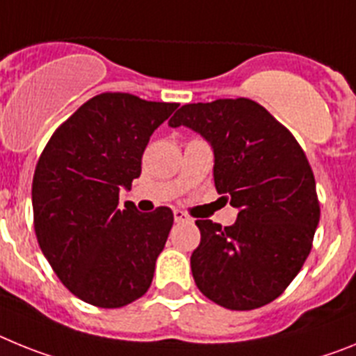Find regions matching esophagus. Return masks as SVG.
I'll use <instances>...</instances> for the list:
<instances>
[{
    "mask_svg": "<svg viewBox=\"0 0 356 356\" xmlns=\"http://www.w3.org/2000/svg\"><path fill=\"white\" fill-rule=\"evenodd\" d=\"M174 218H175V222H190L191 220L190 216H188L184 211H181V209H175Z\"/></svg>",
    "mask_w": 356,
    "mask_h": 356,
    "instance_id": "obj_1",
    "label": "esophagus"
}]
</instances>
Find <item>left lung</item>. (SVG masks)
Returning <instances> with one entry per match:
<instances>
[{"label": "left lung", "mask_w": 356, "mask_h": 356, "mask_svg": "<svg viewBox=\"0 0 356 356\" xmlns=\"http://www.w3.org/2000/svg\"><path fill=\"white\" fill-rule=\"evenodd\" d=\"M215 152V188L238 208L233 225L197 220L191 272L200 292L229 310L265 307L298 276L321 216L307 154L285 125L249 98L186 104L170 118Z\"/></svg>", "instance_id": "obj_1"}]
</instances>
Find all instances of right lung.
I'll list each match as a JSON object with an SVG mask.
<instances>
[{"label": "right lung", "instance_id": "right-lung-1", "mask_svg": "<svg viewBox=\"0 0 356 356\" xmlns=\"http://www.w3.org/2000/svg\"><path fill=\"white\" fill-rule=\"evenodd\" d=\"M179 104L102 92L58 125L37 161L33 227L63 285L98 308H122L152 283L174 213H140L120 190L141 174L152 132Z\"/></svg>", "mask_w": 356, "mask_h": 356}]
</instances>
